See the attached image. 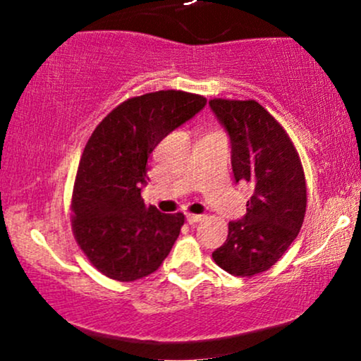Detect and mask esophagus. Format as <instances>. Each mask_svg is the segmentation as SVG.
Wrapping results in <instances>:
<instances>
[{"label":"esophagus","instance_id":"esophagus-1","mask_svg":"<svg viewBox=\"0 0 361 361\" xmlns=\"http://www.w3.org/2000/svg\"><path fill=\"white\" fill-rule=\"evenodd\" d=\"M186 221H188V224H198L204 221V215H197V214H186Z\"/></svg>","mask_w":361,"mask_h":361}]
</instances>
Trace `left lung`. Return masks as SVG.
Wrapping results in <instances>:
<instances>
[{"label": "left lung", "instance_id": "left-lung-1", "mask_svg": "<svg viewBox=\"0 0 361 361\" xmlns=\"http://www.w3.org/2000/svg\"><path fill=\"white\" fill-rule=\"evenodd\" d=\"M209 105L229 132L235 181L252 188L246 215L229 222L212 258L231 275L250 279L270 270L300 233L307 207L304 168L287 130L256 100L214 98Z\"/></svg>", "mask_w": 361, "mask_h": 361}]
</instances>
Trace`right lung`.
I'll use <instances>...</instances> for the list:
<instances>
[{"label":"right lung","mask_w":361,"mask_h":361,"mask_svg":"<svg viewBox=\"0 0 361 361\" xmlns=\"http://www.w3.org/2000/svg\"><path fill=\"white\" fill-rule=\"evenodd\" d=\"M202 94L161 90L128 98L86 142L71 198L78 246L102 275L134 281L154 273L180 235L185 215L144 204L147 157L171 130L205 106Z\"/></svg>","instance_id":"add662e5"}]
</instances>
